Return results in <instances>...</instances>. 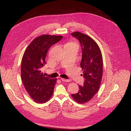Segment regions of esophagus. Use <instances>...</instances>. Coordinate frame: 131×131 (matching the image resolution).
<instances>
[{
    "instance_id": "34e87169",
    "label": "esophagus",
    "mask_w": 131,
    "mask_h": 131,
    "mask_svg": "<svg viewBox=\"0 0 131 131\" xmlns=\"http://www.w3.org/2000/svg\"><path fill=\"white\" fill-rule=\"evenodd\" d=\"M62 81H64V82H70V80H68V79H64V78H61L60 79Z\"/></svg>"
}]
</instances>
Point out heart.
<instances>
[{"label":"heart","mask_w":131,"mask_h":131,"mask_svg":"<svg viewBox=\"0 0 131 131\" xmlns=\"http://www.w3.org/2000/svg\"><path fill=\"white\" fill-rule=\"evenodd\" d=\"M78 46V45L76 43H74V42H68L66 45V46Z\"/></svg>","instance_id":"obj_1"}]
</instances>
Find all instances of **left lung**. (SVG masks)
I'll list each match as a JSON object with an SVG mask.
<instances>
[{
	"label": "left lung",
	"instance_id": "8db88e82",
	"mask_svg": "<svg viewBox=\"0 0 131 131\" xmlns=\"http://www.w3.org/2000/svg\"><path fill=\"white\" fill-rule=\"evenodd\" d=\"M71 34L81 45L82 59L80 66L85 79L83 86L79 85V92L71 95L77 102L83 104L91 100L99 91L103 73L102 56L99 46L91 37L80 32Z\"/></svg>",
	"mask_w": 131,
	"mask_h": 131
}]
</instances>
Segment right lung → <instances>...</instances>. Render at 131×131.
<instances>
[{
  "instance_id": "obj_1",
  "label": "right lung",
  "mask_w": 131,
  "mask_h": 131,
  "mask_svg": "<svg viewBox=\"0 0 131 131\" xmlns=\"http://www.w3.org/2000/svg\"><path fill=\"white\" fill-rule=\"evenodd\" d=\"M63 37L47 34L38 37L23 54L20 68L22 81L30 97L37 103H45L52 95L57 79L45 77L41 68L46 63L45 59L48 50Z\"/></svg>"
}]
</instances>
